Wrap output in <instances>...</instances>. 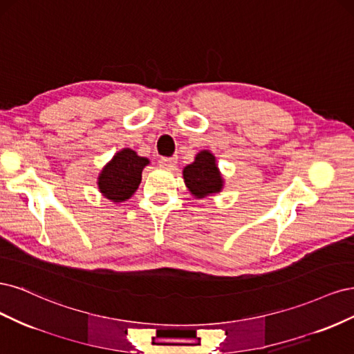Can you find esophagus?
Here are the masks:
<instances>
[{"label":"esophagus","instance_id":"obj_1","mask_svg":"<svg viewBox=\"0 0 354 354\" xmlns=\"http://www.w3.org/2000/svg\"><path fill=\"white\" fill-rule=\"evenodd\" d=\"M158 165H160V167H163V169H174L176 166V158L175 157H162Z\"/></svg>","mask_w":354,"mask_h":354}]
</instances>
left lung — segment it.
<instances>
[{"mask_svg": "<svg viewBox=\"0 0 354 354\" xmlns=\"http://www.w3.org/2000/svg\"><path fill=\"white\" fill-rule=\"evenodd\" d=\"M184 180L194 197L204 198L218 194L223 188V178L216 165V157L209 151H200L194 162L184 167Z\"/></svg>", "mask_w": 354, "mask_h": 354, "instance_id": "8db88e82", "label": "left lung"}]
</instances>
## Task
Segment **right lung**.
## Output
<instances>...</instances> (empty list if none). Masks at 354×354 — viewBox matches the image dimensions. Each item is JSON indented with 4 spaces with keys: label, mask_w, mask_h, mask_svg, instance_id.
Instances as JSON below:
<instances>
[{
    "label": "right lung",
    "mask_w": 354,
    "mask_h": 354,
    "mask_svg": "<svg viewBox=\"0 0 354 354\" xmlns=\"http://www.w3.org/2000/svg\"><path fill=\"white\" fill-rule=\"evenodd\" d=\"M150 163L131 148H123L102 167L98 176L100 192L113 203L127 201L141 184L142 169Z\"/></svg>",
    "instance_id": "right-lung-1"
}]
</instances>
